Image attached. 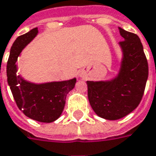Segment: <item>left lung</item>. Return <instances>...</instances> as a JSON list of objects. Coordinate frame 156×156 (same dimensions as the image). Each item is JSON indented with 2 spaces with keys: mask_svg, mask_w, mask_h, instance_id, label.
<instances>
[{
  "mask_svg": "<svg viewBox=\"0 0 156 156\" xmlns=\"http://www.w3.org/2000/svg\"><path fill=\"white\" fill-rule=\"evenodd\" d=\"M124 41L120 68L114 78L87 81L90 105L97 115L107 120L124 117L139 106L148 77V65L140 38L118 27Z\"/></svg>",
  "mask_w": 156,
  "mask_h": 156,
  "instance_id": "left-lung-1",
  "label": "left lung"
}]
</instances>
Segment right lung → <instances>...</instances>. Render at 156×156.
<instances>
[{
	"label": "right lung",
	"instance_id": "right-lung-1",
	"mask_svg": "<svg viewBox=\"0 0 156 156\" xmlns=\"http://www.w3.org/2000/svg\"><path fill=\"white\" fill-rule=\"evenodd\" d=\"M38 32V28H34L13 43L7 63L8 84L16 105L26 116L38 122L52 123L62 113L66 96L75 87L77 78L38 84L17 74V58Z\"/></svg>",
	"mask_w": 156,
	"mask_h": 156
}]
</instances>
